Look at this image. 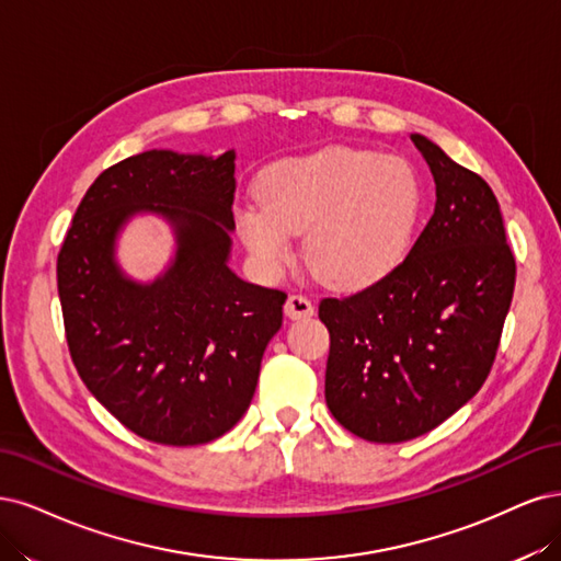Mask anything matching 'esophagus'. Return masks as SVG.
Masks as SVG:
<instances>
[{
  "label": "esophagus",
  "mask_w": 561,
  "mask_h": 561,
  "mask_svg": "<svg viewBox=\"0 0 561 561\" xmlns=\"http://www.w3.org/2000/svg\"><path fill=\"white\" fill-rule=\"evenodd\" d=\"M284 312L288 319H305V317L314 314V305L302 294H294V296H288V300L284 305Z\"/></svg>",
  "instance_id": "obj_1"
}]
</instances>
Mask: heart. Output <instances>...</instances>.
I'll return each instance as SVG.
<instances>
[{"label":"heart","instance_id":"1","mask_svg":"<svg viewBox=\"0 0 561 561\" xmlns=\"http://www.w3.org/2000/svg\"><path fill=\"white\" fill-rule=\"evenodd\" d=\"M261 197L238 209L244 244L259 261L291 256L307 230L305 256L335 286L385 277L403 261L417 230L424 188L408 160L331 147L275 162L261 176Z\"/></svg>","mask_w":561,"mask_h":561}]
</instances>
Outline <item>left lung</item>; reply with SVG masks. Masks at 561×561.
<instances>
[{"label": "left lung", "mask_w": 561, "mask_h": 561, "mask_svg": "<svg viewBox=\"0 0 561 561\" xmlns=\"http://www.w3.org/2000/svg\"><path fill=\"white\" fill-rule=\"evenodd\" d=\"M436 209L405 261L350 298H323L327 405L354 436L403 443L451 417L492 370L515 288L494 191L436 141L410 135Z\"/></svg>", "instance_id": "8db88e82"}]
</instances>
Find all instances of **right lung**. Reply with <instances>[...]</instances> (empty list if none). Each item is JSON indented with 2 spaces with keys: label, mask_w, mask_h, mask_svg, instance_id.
<instances>
[{
  "label": "right lung",
  "mask_w": 561,
  "mask_h": 561,
  "mask_svg": "<svg viewBox=\"0 0 561 561\" xmlns=\"http://www.w3.org/2000/svg\"><path fill=\"white\" fill-rule=\"evenodd\" d=\"M234 149L144 151L88 188L58 254L71 360L88 391L137 436L203 445L242 420L284 291L244 282L232 251ZM137 215L173 230L171 263L149 283L124 273L119 232Z\"/></svg>",
  "instance_id": "obj_1"
}]
</instances>
